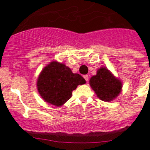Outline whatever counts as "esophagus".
<instances>
[{"label": "esophagus", "mask_w": 150, "mask_h": 150, "mask_svg": "<svg viewBox=\"0 0 150 150\" xmlns=\"http://www.w3.org/2000/svg\"><path fill=\"white\" fill-rule=\"evenodd\" d=\"M84 79H85V80L86 81V82H88V81H89V76H88L87 75H84Z\"/></svg>", "instance_id": "1"}]
</instances>
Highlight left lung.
<instances>
[{"instance_id": "obj_1", "label": "left lung", "mask_w": 150, "mask_h": 150, "mask_svg": "<svg viewBox=\"0 0 150 150\" xmlns=\"http://www.w3.org/2000/svg\"><path fill=\"white\" fill-rule=\"evenodd\" d=\"M89 83L97 96L103 101L114 99L118 96L121 89V82L106 68H100L97 74L90 79Z\"/></svg>"}]
</instances>
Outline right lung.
<instances>
[{"label":"right lung","instance_id":"add662e5","mask_svg":"<svg viewBox=\"0 0 150 150\" xmlns=\"http://www.w3.org/2000/svg\"><path fill=\"white\" fill-rule=\"evenodd\" d=\"M85 82L81 75L72 73L64 64L53 61L42 71L37 80V88L43 100L59 107L71 98L79 85Z\"/></svg>","mask_w":150,"mask_h":150}]
</instances>
